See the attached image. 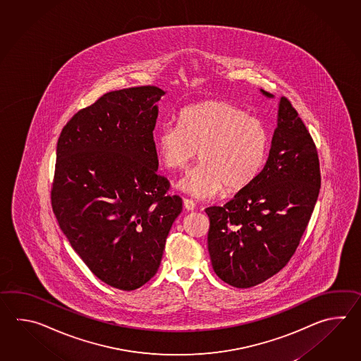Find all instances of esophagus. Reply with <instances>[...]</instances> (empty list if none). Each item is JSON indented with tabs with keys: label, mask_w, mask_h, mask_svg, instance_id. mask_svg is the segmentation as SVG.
Instances as JSON below:
<instances>
[{
	"label": "esophagus",
	"mask_w": 361,
	"mask_h": 361,
	"mask_svg": "<svg viewBox=\"0 0 361 361\" xmlns=\"http://www.w3.org/2000/svg\"><path fill=\"white\" fill-rule=\"evenodd\" d=\"M184 207L188 210V212H192V210H195V207H196V202L191 199H184L183 200Z\"/></svg>",
	"instance_id": "obj_1"
}]
</instances>
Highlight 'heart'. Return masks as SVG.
<instances>
[{
	"label": "heart",
	"mask_w": 361,
	"mask_h": 361,
	"mask_svg": "<svg viewBox=\"0 0 361 361\" xmlns=\"http://www.w3.org/2000/svg\"><path fill=\"white\" fill-rule=\"evenodd\" d=\"M269 146L261 121L219 99L184 108L178 126L164 125L156 135L159 159L171 171L185 169L199 152L201 164L178 183L197 199L245 190L261 173Z\"/></svg>",
	"instance_id": "heart-1"
}]
</instances>
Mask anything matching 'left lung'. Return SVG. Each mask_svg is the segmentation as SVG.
<instances>
[{"label": "left lung", "mask_w": 361, "mask_h": 361, "mask_svg": "<svg viewBox=\"0 0 361 361\" xmlns=\"http://www.w3.org/2000/svg\"><path fill=\"white\" fill-rule=\"evenodd\" d=\"M320 184L312 137L283 97L264 168L226 205L205 209L207 249L218 277L235 288H252L284 269L306 231Z\"/></svg>", "instance_id": "1"}]
</instances>
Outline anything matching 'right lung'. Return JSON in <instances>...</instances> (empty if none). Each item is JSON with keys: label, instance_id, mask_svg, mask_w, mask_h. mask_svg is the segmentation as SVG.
<instances>
[{"label": "right lung", "instance_id": "obj_1", "mask_svg": "<svg viewBox=\"0 0 361 361\" xmlns=\"http://www.w3.org/2000/svg\"><path fill=\"white\" fill-rule=\"evenodd\" d=\"M165 92H109L63 128L51 207L63 233L103 283L135 290L161 263L182 199L157 174L154 129Z\"/></svg>", "mask_w": 361, "mask_h": 361}]
</instances>
